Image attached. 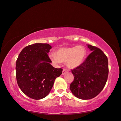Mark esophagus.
I'll return each instance as SVG.
<instances>
[{
	"label": "esophagus",
	"mask_w": 121,
	"mask_h": 121,
	"mask_svg": "<svg viewBox=\"0 0 121 121\" xmlns=\"http://www.w3.org/2000/svg\"><path fill=\"white\" fill-rule=\"evenodd\" d=\"M67 72V70H66V69H63V71H62V75H64L66 73V72Z\"/></svg>",
	"instance_id": "34e87169"
}]
</instances>
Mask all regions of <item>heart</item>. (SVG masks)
Instances as JSON below:
<instances>
[{"label": "heart", "instance_id": "1", "mask_svg": "<svg viewBox=\"0 0 121 121\" xmlns=\"http://www.w3.org/2000/svg\"><path fill=\"white\" fill-rule=\"evenodd\" d=\"M87 55L86 49L83 46L77 45L72 47L60 48L56 53L49 54V58L54 64L66 62L70 69H76L82 65Z\"/></svg>", "mask_w": 121, "mask_h": 121}]
</instances>
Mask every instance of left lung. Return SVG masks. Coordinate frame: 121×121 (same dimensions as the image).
Here are the masks:
<instances>
[{
  "label": "left lung",
  "instance_id": "left-lung-1",
  "mask_svg": "<svg viewBox=\"0 0 121 121\" xmlns=\"http://www.w3.org/2000/svg\"><path fill=\"white\" fill-rule=\"evenodd\" d=\"M92 52L79 67L72 70L74 80L70 89L75 97L89 99L96 97L104 88L108 75V59L104 52L87 45Z\"/></svg>",
  "mask_w": 121,
  "mask_h": 121
}]
</instances>
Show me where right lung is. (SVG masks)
<instances>
[{
    "label": "right lung",
    "mask_w": 121,
    "mask_h": 121,
    "mask_svg": "<svg viewBox=\"0 0 121 121\" xmlns=\"http://www.w3.org/2000/svg\"><path fill=\"white\" fill-rule=\"evenodd\" d=\"M52 47L35 43L24 48L16 62L17 85L22 92L34 99H44L50 92L62 69L55 68L48 56Z\"/></svg>",
    "instance_id": "right-lung-1"
}]
</instances>
